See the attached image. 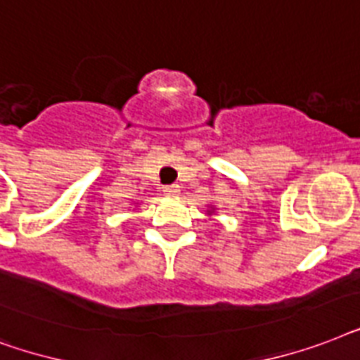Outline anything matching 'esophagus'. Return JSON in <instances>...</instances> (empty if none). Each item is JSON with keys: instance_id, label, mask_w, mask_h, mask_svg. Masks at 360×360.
I'll use <instances>...</instances> for the list:
<instances>
[{"instance_id": "34e87169", "label": "esophagus", "mask_w": 360, "mask_h": 360, "mask_svg": "<svg viewBox=\"0 0 360 360\" xmlns=\"http://www.w3.org/2000/svg\"><path fill=\"white\" fill-rule=\"evenodd\" d=\"M163 193H165L167 197H178V195H180V188H178V186H165V188H163Z\"/></svg>"}]
</instances>
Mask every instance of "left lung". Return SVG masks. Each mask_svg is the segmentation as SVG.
I'll list each match as a JSON object with an SVG mask.
<instances>
[{
	"mask_svg": "<svg viewBox=\"0 0 360 360\" xmlns=\"http://www.w3.org/2000/svg\"><path fill=\"white\" fill-rule=\"evenodd\" d=\"M206 214H208V216H216V206H208V210H206Z\"/></svg>",
	"mask_w": 360,
	"mask_h": 360,
	"instance_id": "1",
	"label": "left lung"
}]
</instances>
